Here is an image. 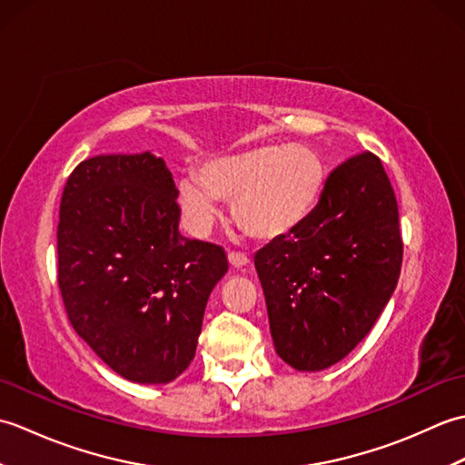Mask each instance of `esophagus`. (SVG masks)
<instances>
[{"instance_id": "esophagus-1", "label": "esophagus", "mask_w": 465, "mask_h": 465, "mask_svg": "<svg viewBox=\"0 0 465 465\" xmlns=\"http://www.w3.org/2000/svg\"><path fill=\"white\" fill-rule=\"evenodd\" d=\"M227 262H230L232 268H235V270L248 268V265H250V258H248V255H242V253H235V252L227 253Z\"/></svg>"}]
</instances>
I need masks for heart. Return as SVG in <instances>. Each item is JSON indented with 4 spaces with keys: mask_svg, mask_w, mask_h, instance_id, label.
Masks as SVG:
<instances>
[{
    "mask_svg": "<svg viewBox=\"0 0 465 465\" xmlns=\"http://www.w3.org/2000/svg\"><path fill=\"white\" fill-rule=\"evenodd\" d=\"M328 185V165L315 147L263 143L207 160L200 177L177 183V203L197 235L212 230L222 202H232L233 223L248 238L273 243L310 220Z\"/></svg>",
    "mask_w": 465,
    "mask_h": 465,
    "instance_id": "b5f03b06",
    "label": "heart"
}]
</instances>
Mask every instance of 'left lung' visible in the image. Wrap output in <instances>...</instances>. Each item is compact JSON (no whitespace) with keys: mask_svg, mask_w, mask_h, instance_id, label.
<instances>
[{"mask_svg":"<svg viewBox=\"0 0 465 465\" xmlns=\"http://www.w3.org/2000/svg\"><path fill=\"white\" fill-rule=\"evenodd\" d=\"M401 255L398 202L380 157H350L310 220L253 258L280 358L298 371L343 360L388 305Z\"/></svg>","mask_w":465,"mask_h":465,"instance_id":"left-lung-1","label":"left lung"}]
</instances>
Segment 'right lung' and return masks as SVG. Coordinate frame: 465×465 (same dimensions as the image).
Wrapping results in <instances>:
<instances>
[{
	"mask_svg": "<svg viewBox=\"0 0 465 465\" xmlns=\"http://www.w3.org/2000/svg\"><path fill=\"white\" fill-rule=\"evenodd\" d=\"M220 245L180 233L172 172L152 152L95 155L67 177L57 283L77 335L122 378L167 383L192 363Z\"/></svg>",
	"mask_w": 465,
	"mask_h": 465,
	"instance_id": "add662e5",
	"label": "right lung"
}]
</instances>
